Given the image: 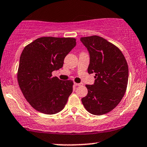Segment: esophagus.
<instances>
[{"instance_id": "1", "label": "esophagus", "mask_w": 147, "mask_h": 147, "mask_svg": "<svg viewBox=\"0 0 147 147\" xmlns=\"http://www.w3.org/2000/svg\"><path fill=\"white\" fill-rule=\"evenodd\" d=\"M74 84H75V85L76 86H82L83 85V84H82V83H74Z\"/></svg>"}]
</instances>
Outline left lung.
<instances>
[{
    "instance_id": "obj_1",
    "label": "left lung",
    "mask_w": 147,
    "mask_h": 147,
    "mask_svg": "<svg viewBox=\"0 0 147 147\" xmlns=\"http://www.w3.org/2000/svg\"><path fill=\"white\" fill-rule=\"evenodd\" d=\"M90 54L89 74L95 73L93 85H86L88 94L82 99L85 109L95 115L108 113L118 105L126 90L129 68L121 50L99 36L82 37Z\"/></svg>"
}]
</instances>
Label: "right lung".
<instances>
[{
  "label": "right lung",
  "mask_w": 147,
  "mask_h": 147,
  "mask_svg": "<svg viewBox=\"0 0 147 147\" xmlns=\"http://www.w3.org/2000/svg\"><path fill=\"white\" fill-rule=\"evenodd\" d=\"M76 45L75 38L43 36L25 47L20 57L18 83L35 110L56 114L63 109L73 81H62L52 72L61 68L65 56Z\"/></svg>",
  "instance_id": "add662e5"
}]
</instances>
